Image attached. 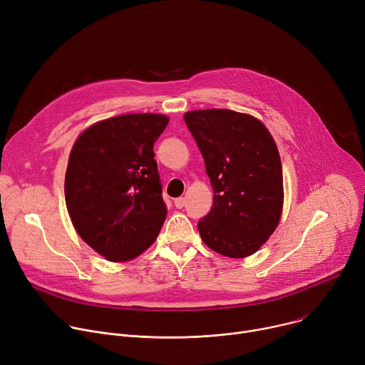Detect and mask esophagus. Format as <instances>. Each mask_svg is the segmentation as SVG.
<instances>
[{"mask_svg":"<svg viewBox=\"0 0 365 365\" xmlns=\"http://www.w3.org/2000/svg\"><path fill=\"white\" fill-rule=\"evenodd\" d=\"M175 207L176 208H183L185 207V197H176V200H175Z\"/></svg>","mask_w":365,"mask_h":365,"instance_id":"obj_1","label":"esophagus"}]
</instances>
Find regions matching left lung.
<instances>
[{
  "label": "left lung",
  "mask_w": 365,
  "mask_h": 365,
  "mask_svg": "<svg viewBox=\"0 0 365 365\" xmlns=\"http://www.w3.org/2000/svg\"><path fill=\"white\" fill-rule=\"evenodd\" d=\"M183 118L214 189L212 208L197 222L201 239L222 256L247 257L268 242L282 215V164L275 140L247 113L202 109Z\"/></svg>",
  "instance_id": "8db88e82"
}]
</instances>
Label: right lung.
I'll return each mask as SVG.
<instances>
[{
    "label": "right lung",
    "mask_w": 365,
    "mask_h": 365,
    "mask_svg": "<svg viewBox=\"0 0 365 365\" xmlns=\"http://www.w3.org/2000/svg\"><path fill=\"white\" fill-rule=\"evenodd\" d=\"M161 113L98 120L76 140L65 173V204L78 236L110 262H128L157 239L168 215L154 143Z\"/></svg>",
    "instance_id": "right-lung-1"
}]
</instances>
